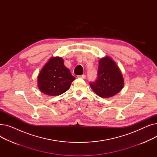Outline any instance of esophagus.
<instances>
[{"label": "esophagus", "instance_id": "esophagus-1", "mask_svg": "<svg viewBox=\"0 0 157 157\" xmlns=\"http://www.w3.org/2000/svg\"><path fill=\"white\" fill-rule=\"evenodd\" d=\"M79 78H82V79H85L86 78V75L85 74H83V75H79L78 76Z\"/></svg>", "mask_w": 157, "mask_h": 157}]
</instances>
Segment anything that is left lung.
Returning <instances> with one entry per match:
<instances>
[{"mask_svg":"<svg viewBox=\"0 0 157 157\" xmlns=\"http://www.w3.org/2000/svg\"><path fill=\"white\" fill-rule=\"evenodd\" d=\"M123 84L121 72L117 64L111 58L105 56L99 60L97 79L90 82V86L98 96L108 98L117 94Z\"/></svg>","mask_w":157,"mask_h":157,"instance_id":"1","label":"left lung"}]
</instances>
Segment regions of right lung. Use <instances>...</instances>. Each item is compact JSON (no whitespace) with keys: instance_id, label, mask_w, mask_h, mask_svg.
Instances as JSON below:
<instances>
[{"instance_id":"1","label":"right lung","mask_w":157,"mask_h":157,"mask_svg":"<svg viewBox=\"0 0 157 157\" xmlns=\"http://www.w3.org/2000/svg\"><path fill=\"white\" fill-rule=\"evenodd\" d=\"M75 79L61 57L49 59L38 76V86L44 94L56 96L67 91Z\"/></svg>"}]
</instances>
